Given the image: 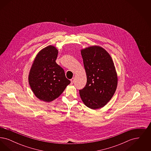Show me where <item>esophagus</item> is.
Wrapping results in <instances>:
<instances>
[{"label": "esophagus", "mask_w": 151, "mask_h": 151, "mask_svg": "<svg viewBox=\"0 0 151 151\" xmlns=\"http://www.w3.org/2000/svg\"><path fill=\"white\" fill-rule=\"evenodd\" d=\"M74 81H75V78H73L71 79V84H72L74 83Z\"/></svg>", "instance_id": "obj_1"}]
</instances>
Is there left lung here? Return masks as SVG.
I'll use <instances>...</instances> for the list:
<instances>
[{"mask_svg":"<svg viewBox=\"0 0 151 151\" xmlns=\"http://www.w3.org/2000/svg\"><path fill=\"white\" fill-rule=\"evenodd\" d=\"M81 56L86 74V84L79 93L83 102L92 109L104 107L115 93L118 79L113 60L99 46L82 49Z\"/></svg>","mask_w":151,"mask_h":151,"instance_id":"1","label":"left lung"}]
</instances>
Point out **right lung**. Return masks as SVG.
I'll use <instances>...</instances> for the list:
<instances>
[{"mask_svg": "<svg viewBox=\"0 0 151 151\" xmlns=\"http://www.w3.org/2000/svg\"><path fill=\"white\" fill-rule=\"evenodd\" d=\"M58 54L54 46L44 48L37 54L29 73V85L33 92L45 102L57 99L71 83L64 70L55 62Z\"/></svg>", "mask_w": 151, "mask_h": 151, "instance_id": "right-lung-1", "label": "right lung"}]
</instances>
